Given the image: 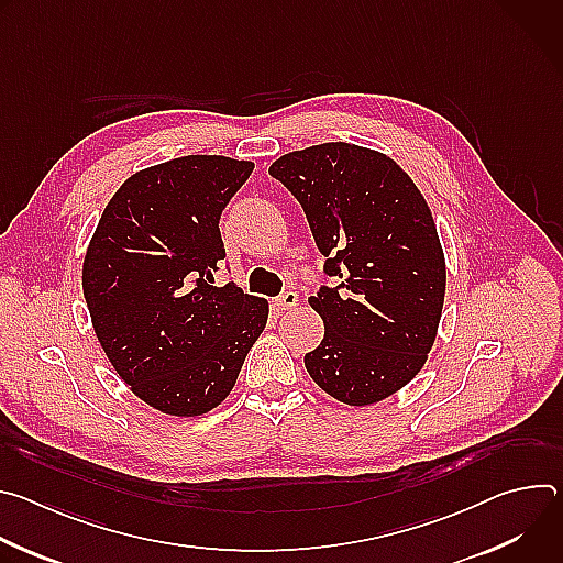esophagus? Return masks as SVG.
<instances>
[{"label": "esophagus", "instance_id": "34e87169", "mask_svg": "<svg viewBox=\"0 0 563 563\" xmlns=\"http://www.w3.org/2000/svg\"><path fill=\"white\" fill-rule=\"evenodd\" d=\"M298 305V294L296 291H285L280 298H276L278 309H294Z\"/></svg>", "mask_w": 563, "mask_h": 563}]
</instances>
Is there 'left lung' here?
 <instances>
[{
	"instance_id": "left-lung-1",
	"label": "left lung",
	"mask_w": 563,
	"mask_h": 563,
	"mask_svg": "<svg viewBox=\"0 0 563 563\" xmlns=\"http://www.w3.org/2000/svg\"><path fill=\"white\" fill-rule=\"evenodd\" d=\"M269 174L300 202L339 278L307 300L325 336L305 367L341 404H378L421 372L437 341L445 256L432 211L389 155L350 142L285 153Z\"/></svg>"
}]
</instances>
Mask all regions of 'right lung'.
Masks as SVG:
<instances>
[{
    "label": "right lung",
    "mask_w": 563,
    "mask_h": 563,
    "mask_svg": "<svg viewBox=\"0 0 563 563\" xmlns=\"http://www.w3.org/2000/svg\"><path fill=\"white\" fill-rule=\"evenodd\" d=\"M250 159L183 155L122 183L91 235L82 289L96 336L129 389L169 417H200L235 385L269 302L213 287L220 216Z\"/></svg>",
    "instance_id": "obj_1"
}]
</instances>
